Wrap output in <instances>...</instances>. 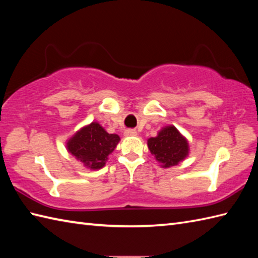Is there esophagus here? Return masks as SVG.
Segmentation results:
<instances>
[{
    "instance_id": "esophagus-1",
    "label": "esophagus",
    "mask_w": 258,
    "mask_h": 258,
    "mask_svg": "<svg viewBox=\"0 0 258 258\" xmlns=\"http://www.w3.org/2000/svg\"><path fill=\"white\" fill-rule=\"evenodd\" d=\"M124 135L126 136V138H131V136H138V132L134 130H127L124 132Z\"/></svg>"
}]
</instances>
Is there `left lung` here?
Returning <instances> with one entry per match:
<instances>
[{"instance_id":"left-lung-1","label":"left lung","mask_w":258,"mask_h":258,"mask_svg":"<svg viewBox=\"0 0 258 258\" xmlns=\"http://www.w3.org/2000/svg\"><path fill=\"white\" fill-rule=\"evenodd\" d=\"M147 146L163 168L178 165L189 154L187 139L174 125L164 126L155 138L147 140Z\"/></svg>"}]
</instances>
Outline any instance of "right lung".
Segmentation results:
<instances>
[{"mask_svg": "<svg viewBox=\"0 0 258 258\" xmlns=\"http://www.w3.org/2000/svg\"><path fill=\"white\" fill-rule=\"evenodd\" d=\"M120 141L117 134H109L97 122H92L67 141V150L83 166L95 171L105 166L109 154Z\"/></svg>", "mask_w": 258, "mask_h": 258, "instance_id": "obj_1", "label": "right lung"}]
</instances>
